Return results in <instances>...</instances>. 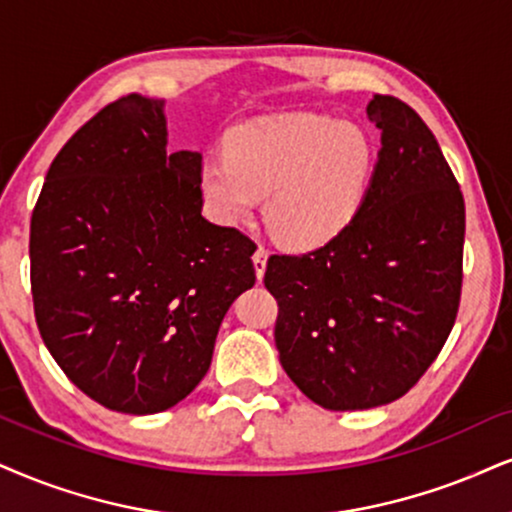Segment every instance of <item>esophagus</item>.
<instances>
[{
    "mask_svg": "<svg viewBox=\"0 0 512 512\" xmlns=\"http://www.w3.org/2000/svg\"><path fill=\"white\" fill-rule=\"evenodd\" d=\"M266 266H268V249L266 246H258L254 251V268H256L258 280H263V275H266Z\"/></svg>",
    "mask_w": 512,
    "mask_h": 512,
    "instance_id": "esophagus-1",
    "label": "esophagus"
}]
</instances>
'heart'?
I'll list each match as a JSON object with an SVG mask.
<instances>
[{
  "mask_svg": "<svg viewBox=\"0 0 512 512\" xmlns=\"http://www.w3.org/2000/svg\"><path fill=\"white\" fill-rule=\"evenodd\" d=\"M227 154L208 156L199 189L211 216L242 223L266 197L270 232L294 249L337 237L361 208L375 170V142L361 125L323 113H285L239 123Z\"/></svg>",
  "mask_w": 512,
  "mask_h": 512,
  "instance_id": "1",
  "label": "heart"
}]
</instances>
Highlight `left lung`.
<instances>
[{
    "mask_svg": "<svg viewBox=\"0 0 512 512\" xmlns=\"http://www.w3.org/2000/svg\"><path fill=\"white\" fill-rule=\"evenodd\" d=\"M382 149L351 223L308 254L268 258L275 346L292 382L327 410L401 399L439 356L463 289L465 201L425 121L375 94Z\"/></svg>",
    "mask_w": 512,
    "mask_h": 512,
    "instance_id": "1",
    "label": "left lung"
}]
</instances>
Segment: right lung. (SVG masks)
Instances as JSON below:
<instances>
[{
    "label": "right lung",
    "mask_w": 512,
    "mask_h": 512,
    "mask_svg": "<svg viewBox=\"0 0 512 512\" xmlns=\"http://www.w3.org/2000/svg\"><path fill=\"white\" fill-rule=\"evenodd\" d=\"M163 99L128 94L63 144L30 220V287L49 353L104 408L151 415L211 368L254 287L256 244L201 216L199 151H166Z\"/></svg>",
    "instance_id": "1"
}]
</instances>
